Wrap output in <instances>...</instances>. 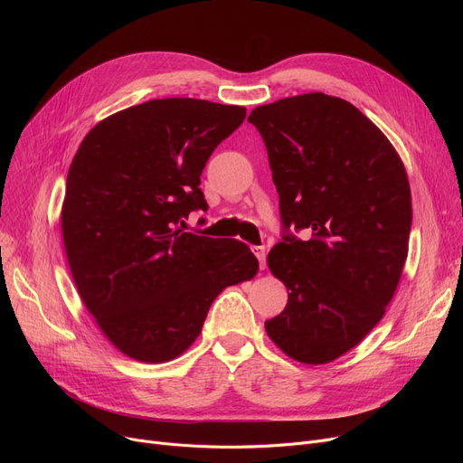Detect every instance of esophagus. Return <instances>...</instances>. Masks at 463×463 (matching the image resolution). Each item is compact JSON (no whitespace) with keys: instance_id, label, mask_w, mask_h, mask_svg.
<instances>
[{"instance_id":"34e87169","label":"esophagus","mask_w":463,"mask_h":463,"mask_svg":"<svg viewBox=\"0 0 463 463\" xmlns=\"http://www.w3.org/2000/svg\"><path fill=\"white\" fill-rule=\"evenodd\" d=\"M251 251H253V255L259 260V269L264 270V266H266V248L264 246H253Z\"/></svg>"}]
</instances>
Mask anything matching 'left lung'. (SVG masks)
Returning a JSON list of instances; mask_svg holds the SVG:
<instances>
[{"label": "left lung", "instance_id": "left-lung-1", "mask_svg": "<svg viewBox=\"0 0 463 463\" xmlns=\"http://www.w3.org/2000/svg\"><path fill=\"white\" fill-rule=\"evenodd\" d=\"M248 121L279 193L281 241L269 266L288 293L264 326L290 358L326 364L360 344L394 297L412 222L405 168L388 138L339 97H287Z\"/></svg>", "mask_w": 463, "mask_h": 463}]
</instances>
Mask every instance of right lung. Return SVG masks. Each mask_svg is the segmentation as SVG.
Listing matches in <instances>:
<instances>
[{
	"mask_svg": "<svg viewBox=\"0 0 463 463\" xmlns=\"http://www.w3.org/2000/svg\"><path fill=\"white\" fill-rule=\"evenodd\" d=\"M244 107L154 99L97 124L67 175L61 231L79 295L110 342L140 362L182 354L215 297L259 262L238 240L184 232L206 212L201 175Z\"/></svg>",
	"mask_w": 463,
	"mask_h": 463,
	"instance_id": "1",
	"label": "right lung"
}]
</instances>
